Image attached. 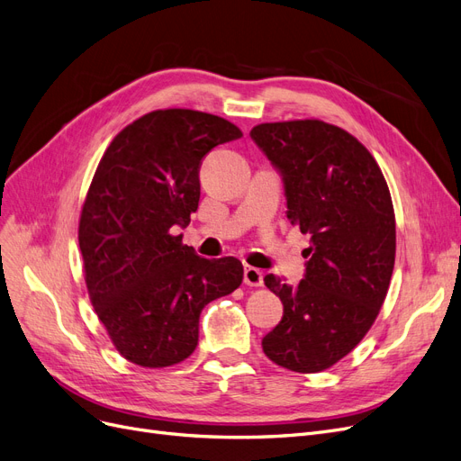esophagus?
Listing matches in <instances>:
<instances>
[{"label":"esophagus","mask_w":461,"mask_h":461,"mask_svg":"<svg viewBox=\"0 0 461 461\" xmlns=\"http://www.w3.org/2000/svg\"><path fill=\"white\" fill-rule=\"evenodd\" d=\"M243 281H245L249 286H262V285H264V271L258 269V267L245 266Z\"/></svg>","instance_id":"esophagus-1"}]
</instances>
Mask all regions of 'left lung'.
Masks as SVG:
<instances>
[{
    "label": "left lung",
    "instance_id": "8db88e82",
    "mask_svg": "<svg viewBox=\"0 0 461 461\" xmlns=\"http://www.w3.org/2000/svg\"><path fill=\"white\" fill-rule=\"evenodd\" d=\"M250 139L283 178L286 218L312 237L296 286L264 277L283 302V319L262 348L283 368L325 370L361 342L385 300L393 203L378 163L344 129L303 119L257 125Z\"/></svg>",
    "mask_w": 461,
    "mask_h": 461
}]
</instances>
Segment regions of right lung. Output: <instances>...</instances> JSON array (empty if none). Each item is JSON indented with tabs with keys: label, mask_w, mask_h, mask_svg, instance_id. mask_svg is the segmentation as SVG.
<instances>
[{
	"label": "right lung",
	"mask_w": 461,
	"mask_h": 461,
	"mask_svg": "<svg viewBox=\"0 0 461 461\" xmlns=\"http://www.w3.org/2000/svg\"><path fill=\"white\" fill-rule=\"evenodd\" d=\"M241 136L218 115L158 110L119 132L98 163L79 220L85 283L115 349L134 365L187 359L204 305L243 281L237 258H203L170 233L197 211L201 159Z\"/></svg>",
	"instance_id": "1"
}]
</instances>
